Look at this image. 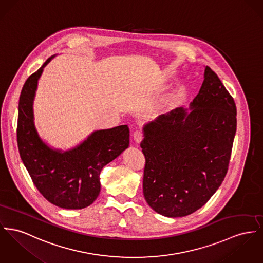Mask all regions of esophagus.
Instances as JSON below:
<instances>
[{
	"label": "esophagus",
	"mask_w": 263,
	"mask_h": 263,
	"mask_svg": "<svg viewBox=\"0 0 263 263\" xmlns=\"http://www.w3.org/2000/svg\"><path fill=\"white\" fill-rule=\"evenodd\" d=\"M133 136H134V140H136L137 142H140V141L142 140V139H143V133H142V130L140 129V128H137V129L134 132Z\"/></svg>",
	"instance_id": "34e87169"
}]
</instances>
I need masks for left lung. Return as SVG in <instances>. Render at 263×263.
<instances>
[{
  "label": "left lung",
  "mask_w": 263,
  "mask_h": 263,
  "mask_svg": "<svg viewBox=\"0 0 263 263\" xmlns=\"http://www.w3.org/2000/svg\"><path fill=\"white\" fill-rule=\"evenodd\" d=\"M191 108L177 107L143 127V195L167 217L192 214L210 200L228 173L236 132L234 100L210 67Z\"/></svg>",
  "instance_id": "1"
}]
</instances>
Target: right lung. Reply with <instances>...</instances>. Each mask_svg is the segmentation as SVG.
I'll use <instances>...</instances> for the list:
<instances>
[{"instance_id":"obj_1","label":"right lung","mask_w":263,"mask_h":263,"mask_svg":"<svg viewBox=\"0 0 263 263\" xmlns=\"http://www.w3.org/2000/svg\"><path fill=\"white\" fill-rule=\"evenodd\" d=\"M32 73L22 88L18 101L17 141L21 158L35 187L54 205L81 210L90 205L101 192L103 167L118 158L129 143L127 125L97 130L69 152L53 151L37 136L33 101L37 80L53 59Z\"/></svg>"}]
</instances>
